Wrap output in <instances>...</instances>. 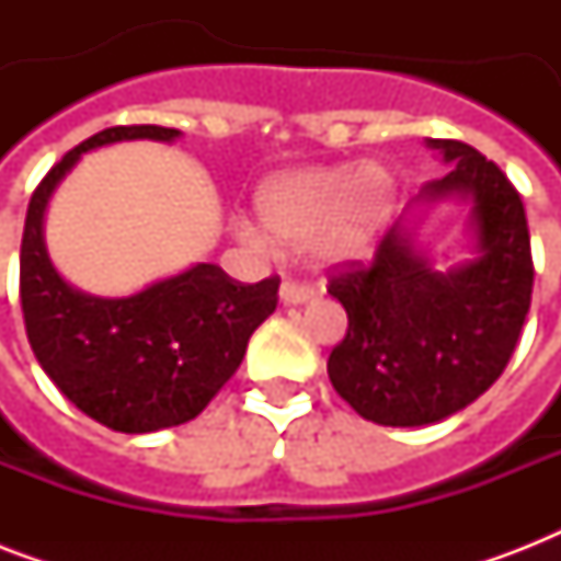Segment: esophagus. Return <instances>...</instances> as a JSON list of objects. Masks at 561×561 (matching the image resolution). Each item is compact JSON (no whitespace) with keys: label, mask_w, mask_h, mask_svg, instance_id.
Wrapping results in <instances>:
<instances>
[{"label":"esophagus","mask_w":561,"mask_h":561,"mask_svg":"<svg viewBox=\"0 0 561 561\" xmlns=\"http://www.w3.org/2000/svg\"><path fill=\"white\" fill-rule=\"evenodd\" d=\"M314 297V288L308 285V282H294V279H285L279 288V299L285 306H302L308 299Z\"/></svg>","instance_id":"obj_1"}]
</instances>
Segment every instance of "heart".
<instances>
[{
    "label": "heart",
    "instance_id": "1",
    "mask_svg": "<svg viewBox=\"0 0 561 561\" xmlns=\"http://www.w3.org/2000/svg\"><path fill=\"white\" fill-rule=\"evenodd\" d=\"M392 180L375 165H317L273 174L255 192V215L282 244H308L325 264L369 259L392 215ZM247 244L267 247L262 229L241 220Z\"/></svg>",
    "mask_w": 561,
    "mask_h": 561
}]
</instances>
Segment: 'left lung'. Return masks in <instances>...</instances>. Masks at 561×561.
<instances>
[{"mask_svg":"<svg viewBox=\"0 0 561 561\" xmlns=\"http://www.w3.org/2000/svg\"><path fill=\"white\" fill-rule=\"evenodd\" d=\"M448 162L416 203L469 201L474 255L436 271L399 218L373 264L329 279L350 329L329 355V378L375 425L419 427L451 416L501 378L530 311L533 255L522 194L471 145L427 139Z\"/></svg>","mask_w":561,"mask_h":561,"instance_id":"8db88e82","label":"left lung"}]
</instances>
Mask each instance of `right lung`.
<instances>
[{
    "label": "right lung",
    "mask_w": 561,
    "mask_h": 561,
    "mask_svg": "<svg viewBox=\"0 0 561 561\" xmlns=\"http://www.w3.org/2000/svg\"><path fill=\"white\" fill-rule=\"evenodd\" d=\"M178 136L160 125L90 136L43 178L25 215L20 299L34 358L75 408L122 434H151L197 416L241 367L250 334L276 311V276L241 285L218 264H194L130 297H92L55 271L43 218L81 153Z\"/></svg>",
    "instance_id": "obj_1"
}]
</instances>
